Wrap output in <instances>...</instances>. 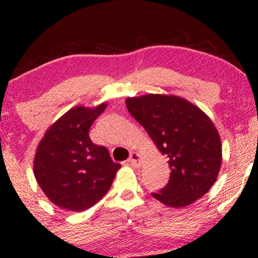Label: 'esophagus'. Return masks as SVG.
<instances>
[{"mask_svg": "<svg viewBox=\"0 0 258 258\" xmlns=\"http://www.w3.org/2000/svg\"><path fill=\"white\" fill-rule=\"evenodd\" d=\"M128 164L133 167L141 166V156H139L138 153H131L128 158Z\"/></svg>", "mask_w": 258, "mask_h": 258, "instance_id": "obj_1", "label": "esophagus"}]
</instances>
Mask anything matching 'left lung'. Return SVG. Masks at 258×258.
Segmentation results:
<instances>
[{"label": "left lung", "mask_w": 258, "mask_h": 258, "mask_svg": "<svg viewBox=\"0 0 258 258\" xmlns=\"http://www.w3.org/2000/svg\"><path fill=\"white\" fill-rule=\"evenodd\" d=\"M126 106L168 159L170 180L153 197L183 207L205 195L222 164L221 138L210 117L188 100L167 94L127 98Z\"/></svg>", "instance_id": "1"}]
</instances>
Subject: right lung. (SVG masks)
<instances>
[{
    "label": "right lung",
    "mask_w": 258,
    "mask_h": 258,
    "mask_svg": "<svg viewBox=\"0 0 258 258\" xmlns=\"http://www.w3.org/2000/svg\"><path fill=\"white\" fill-rule=\"evenodd\" d=\"M75 106L47 130L38 143L34 173L38 185L54 205L69 211L90 209L110 189L120 164L105 147L91 141L90 127L104 111Z\"/></svg>",
    "instance_id": "obj_1"
}]
</instances>
